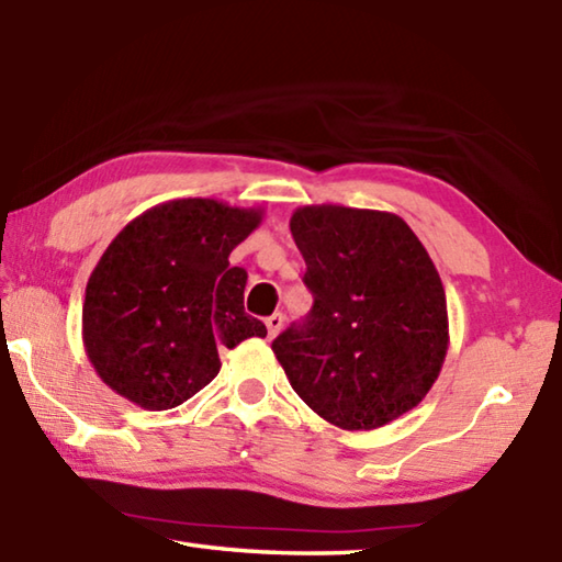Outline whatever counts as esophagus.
I'll return each instance as SVG.
<instances>
[{
  "mask_svg": "<svg viewBox=\"0 0 562 562\" xmlns=\"http://www.w3.org/2000/svg\"><path fill=\"white\" fill-rule=\"evenodd\" d=\"M282 322H284V317L280 315V312H274V315H270L268 319H265V325H268V337H270V339L280 335Z\"/></svg>",
  "mask_w": 562,
  "mask_h": 562,
  "instance_id": "obj_1",
  "label": "esophagus"
}]
</instances>
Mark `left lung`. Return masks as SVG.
Returning a JSON list of instances; mask_svg holds the SVG:
<instances>
[{
    "mask_svg": "<svg viewBox=\"0 0 562 562\" xmlns=\"http://www.w3.org/2000/svg\"><path fill=\"white\" fill-rule=\"evenodd\" d=\"M315 304L272 341L297 396L345 431H372L422 402L449 349L439 272L402 217L304 205L290 217Z\"/></svg>",
    "mask_w": 562,
    "mask_h": 562,
    "instance_id": "8db88e82",
    "label": "left lung"
}]
</instances>
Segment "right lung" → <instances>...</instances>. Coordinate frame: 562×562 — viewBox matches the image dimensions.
Listing matches in <instances>:
<instances>
[{"instance_id":"1","label":"right lung","mask_w":562,"mask_h":562,"mask_svg":"<svg viewBox=\"0 0 562 562\" xmlns=\"http://www.w3.org/2000/svg\"><path fill=\"white\" fill-rule=\"evenodd\" d=\"M260 223V207L180 198L133 217L113 237L81 312L83 347L103 384L164 412L213 382L217 349L268 335L245 315L247 272L227 260Z\"/></svg>"}]
</instances>
